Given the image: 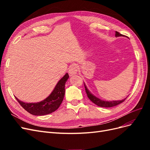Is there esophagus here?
Here are the masks:
<instances>
[{
    "label": "esophagus",
    "mask_w": 150,
    "mask_h": 150,
    "mask_svg": "<svg viewBox=\"0 0 150 150\" xmlns=\"http://www.w3.org/2000/svg\"><path fill=\"white\" fill-rule=\"evenodd\" d=\"M78 71V67L76 65H71L69 68V74L70 76H72L77 73Z\"/></svg>",
    "instance_id": "obj_1"
}]
</instances>
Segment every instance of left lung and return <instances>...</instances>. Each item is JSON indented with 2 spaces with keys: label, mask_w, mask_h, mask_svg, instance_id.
<instances>
[{
  "label": "left lung",
  "mask_w": 150,
  "mask_h": 150,
  "mask_svg": "<svg viewBox=\"0 0 150 150\" xmlns=\"http://www.w3.org/2000/svg\"><path fill=\"white\" fill-rule=\"evenodd\" d=\"M115 36L117 37H124L123 35H122L121 34H120L118 32L116 31V34ZM84 87H85V90L86 94H87V96L89 98V99L93 103H94L95 104H96L97 106H100V107H103V108H111L113 106H116L118 104H121V103L123 102L125 99L127 98H125V99H122V100H117V101H104L103 99H99L97 98L96 96H95L94 95H93L89 91V90L86 87V84H84Z\"/></svg>",
  "instance_id": "1"
}]
</instances>
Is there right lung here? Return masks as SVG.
<instances>
[{"label":"right lung","mask_w":150,"mask_h":150,"mask_svg":"<svg viewBox=\"0 0 150 150\" xmlns=\"http://www.w3.org/2000/svg\"><path fill=\"white\" fill-rule=\"evenodd\" d=\"M66 73L58 81L52 93L44 100L38 103H25L15 97L21 106L30 114L35 116H42L50 114L60 106L65 94V84L69 78Z\"/></svg>","instance_id":"add662e5"}]
</instances>
